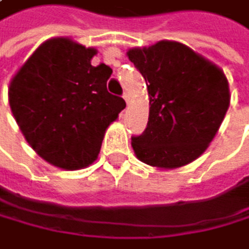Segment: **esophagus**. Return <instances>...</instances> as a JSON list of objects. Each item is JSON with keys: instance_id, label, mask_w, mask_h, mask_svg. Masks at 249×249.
Segmentation results:
<instances>
[{"instance_id": "34e87169", "label": "esophagus", "mask_w": 249, "mask_h": 249, "mask_svg": "<svg viewBox=\"0 0 249 249\" xmlns=\"http://www.w3.org/2000/svg\"><path fill=\"white\" fill-rule=\"evenodd\" d=\"M122 98L125 99V102H127V104L130 102V96H128V93H124V94H122Z\"/></svg>"}]
</instances>
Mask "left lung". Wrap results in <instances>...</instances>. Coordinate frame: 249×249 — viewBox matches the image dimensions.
Listing matches in <instances>:
<instances>
[{
  "mask_svg": "<svg viewBox=\"0 0 249 249\" xmlns=\"http://www.w3.org/2000/svg\"><path fill=\"white\" fill-rule=\"evenodd\" d=\"M127 54L145 79L150 96L147 128L131 136L138 159L159 168H178L197 159L230 106L223 71L175 41L131 49Z\"/></svg>",
  "mask_w": 249,
  "mask_h": 249,
  "instance_id": "8db88e82",
  "label": "left lung"
}]
</instances>
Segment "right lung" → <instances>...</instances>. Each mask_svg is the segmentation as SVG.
<instances>
[{"label": "right lung", "mask_w": 249, "mask_h": 249, "mask_svg": "<svg viewBox=\"0 0 249 249\" xmlns=\"http://www.w3.org/2000/svg\"><path fill=\"white\" fill-rule=\"evenodd\" d=\"M94 49L49 39L15 74L9 104L24 138L54 167L79 170L96 160L110 124L125 101L108 93L111 69L93 66Z\"/></svg>", "instance_id": "obj_1"}]
</instances>
